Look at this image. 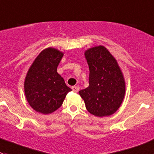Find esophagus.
I'll return each instance as SVG.
<instances>
[{"label": "esophagus", "mask_w": 154, "mask_h": 154, "mask_svg": "<svg viewBox=\"0 0 154 154\" xmlns=\"http://www.w3.org/2000/svg\"><path fill=\"white\" fill-rule=\"evenodd\" d=\"M71 89L75 93H77L79 91V89H80V88H79V87H77V86H73V87H71Z\"/></svg>", "instance_id": "esophagus-1"}]
</instances>
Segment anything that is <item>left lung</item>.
<instances>
[{
	"label": "left lung",
	"mask_w": 154,
	"mask_h": 154,
	"mask_svg": "<svg viewBox=\"0 0 154 154\" xmlns=\"http://www.w3.org/2000/svg\"><path fill=\"white\" fill-rule=\"evenodd\" d=\"M84 55L89 66V86L79 94L91 114L99 117L110 116L118 110L125 96L124 74L105 47L89 48Z\"/></svg>",
	"instance_id": "obj_1"
}]
</instances>
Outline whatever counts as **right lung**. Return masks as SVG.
Here are the masks:
<instances>
[{
	"instance_id": "add662e5",
	"label": "right lung",
	"mask_w": 154,
	"mask_h": 154,
	"mask_svg": "<svg viewBox=\"0 0 154 154\" xmlns=\"http://www.w3.org/2000/svg\"><path fill=\"white\" fill-rule=\"evenodd\" d=\"M63 56V52L56 48H46L29 68L24 80V93L35 111L43 114L53 113L60 107L71 91L57 71Z\"/></svg>"
}]
</instances>
